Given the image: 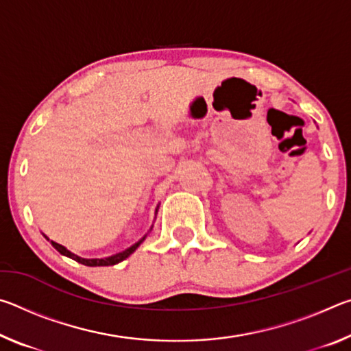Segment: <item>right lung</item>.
Here are the masks:
<instances>
[{"label":"right lung","instance_id":"1","mask_svg":"<svg viewBox=\"0 0 351 351\" xmlns=\"http://www.w3.org/2000/svg\"><path fill=\"white\" fill-rule=\"evenodd\" d=\"M46 239H47V237H46ZM47 240H49V239H47ZM144 240H145V237H142V239L138 243H134L133 246H130L128 249H125V251L114 254V255H111V257H106V258H82V257H79V255H75L71 251H68L66 247L58 245V243H56V241L51 240V245L54 246L62 255H66V257L79 261V263L85 265V266H111V265H116V263H119V261H122V260H125L127 257H130V255H132L136 251V249L139 247V245Z\"/></svg>","mask_w":351,"mask_h":351}]
</instances>
